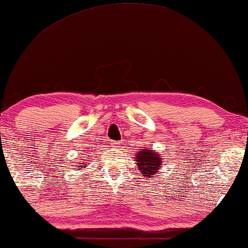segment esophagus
I'll use <instances>...</instances> for the list:
<instances>
[{"mask_svg":"<svg viewBox=\"0 0 248 248\" xmlns=\"http://www.w3.org/2000/svg\"><path fill=\"white\" fill-rule=\"evenodd\" d=\"M121 144H122L121 141H112V142L110 143V146H111L112 148H120Z\"/></svg>","mask_w":248,"mask_h":248,"instance_id":"obj_1","label":"esophagus"}]
</instances>
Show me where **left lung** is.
Instances as JSON below:
<instances>
[{
    "label": "left lung",
    "mask_w": 248,
    "mask_h": 248,
    "mask_svg": "<svg viewBox=\"0 0 248 248\" xmlns=\"http://www.w3.org/2000/svg\"><path fill=\"white\" fill-rule=\"evenodd\" d=\"M162 164V157L158 154L153 152L152 149H141L137 156L138 169L142 172V174L147 178H152L154 173L158 172V169Z\"/></svg>",
    "instance_id": "obj_1"
}]
</instances>
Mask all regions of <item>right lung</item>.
<instances>
[{
  "mask_svg": "<svg viewBox=\"0 0 248 248\" xmlns=\"http://www.w3.org/2000/svg\"><path fill=\"white\" fill-rule=\"evenodd\" d=\"M79 164H81V163H78V164H77V165H79ZM82 167H85V164H84V165H82V166H79V169H82Z\"/></svg>",
  "mask_w": 248,
  "mask_h": 248,
  "instance_id": "1",
  "label": "right lung"
}]
</instances>
